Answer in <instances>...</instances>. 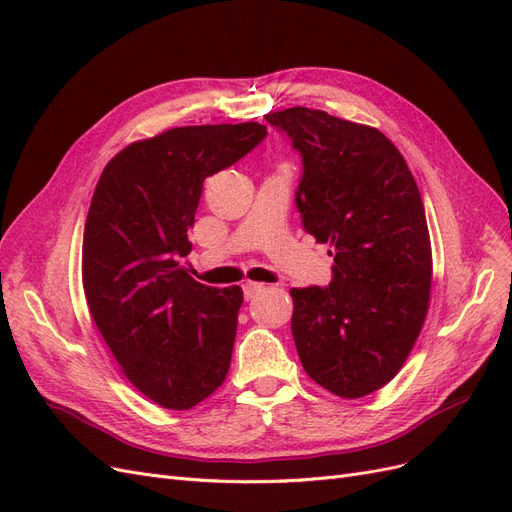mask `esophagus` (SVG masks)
I'll return each instance as SVG.
<instances>
[{
    "instance_id": "esophagus-1",
    "label": "esophagus",
    "mask_w": 512,
    "mask_h": 512,
    "mask_svg": "<svg viewBox=\"0 0 512 512\" xmlns=\"http://www.w3.org/2000/svg\"><path fill=\"white\" fill-rule=\"evenodd\" d=\"M262 290H265V286H262V284L247 282V284H243V297H245V301H250V299L256 297V294H260Z\"/></svg>"
}]
</instances>
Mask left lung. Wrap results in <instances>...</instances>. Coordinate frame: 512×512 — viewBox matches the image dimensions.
Listing matches in <instances>:
<instances>
[{
    "label": "left lung",
    "instance_id": "obj_1",
    "mask_svg": "<svg viewBox=\"0 0 512 512\" xmlns=\"http://www.w3.org/2000/svg\"><path fill=\"white\" fill-rule=\"evenodd\" d=\"M301 153L297 209L329 243L333 282L292 288V337L307 376L356 399L391 382L429 307L431 243L404 156L380 130L292 106L265 115Z\"/></svg>",
    "mask_w": 512,
    "mask_h": 512
}]
</instances>
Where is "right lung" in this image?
Masks as SVG:
<instances>
[{"instance_id":"add662e5","label":"right lung","mask_w":512,"mask_h":512,"mask_svg":"<svg viewBox=\"0 0 512 512\" xmlns=\"http://www.w3.org/2000/svg\"><path fill=\"white\" fill-rule=\"evenodd\" d=\"M267 126H185L121 149L102 170L85 222L83 288L123 376L153 404L190 410L226 380L239 286L188 275L203 181L239 162Z\"/></svg>"}]
</instances>
